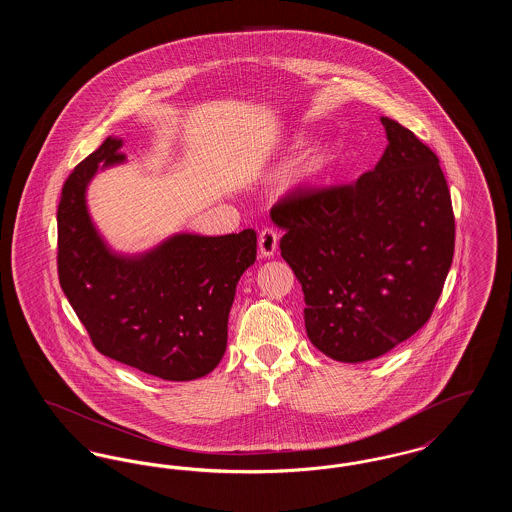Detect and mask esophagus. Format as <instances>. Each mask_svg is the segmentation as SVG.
Returning a JSON list of instances; mask_svg holds the SVG:
<instances>
[{
  "instance_id": "34e87169",
  "label": "esophagus",
  "mask_w": 512,
  "mask_h": 512,
  "mask_svg": "<svg viewBox=\"0 0 512 512\" xmlns=\"http://www.w3.org/2000/svg\"><path fill=\"white\" fill-rule=\"evenodd\" d=\"M278 242H280V236L272 228H265L259 234V253H261V257H265V259L274 257L276 249H278Z\"/></svg>"
}]
</instances>
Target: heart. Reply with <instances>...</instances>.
Here are the masks:
<instances>
[{"instance_id":"heart-1","label":"heart","mask_w":512,"mask_h":512,"mask_svg":"<svg viewBox=\"0 0 512 512\" xmlns=\"http://www.w3.org/2000/svg\"><path fill=\"white\" fill-rule=\"evenodd\" d=\"M305 138L303 134H295L292 140L288 142L286 151H295L301 146H305ZM338 159L336 147L332 144H317V146L307 149L303 153V157L297 161V165L293 167L292 176H290V186L293 188H311L318 184L320 180L326 178V174L334 167Z\"/></svg>"}]
</instances>
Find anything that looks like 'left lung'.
Wrapping results in <instances>:
<instances>
[{
    "label": "left lung",
    "mask_w": 512,
    "mask_h": 512,
    "mask_svg": "<svg viewBox=\"0 0 512 512\" xmlns=\"http://www.w3.org/2000/svg\"><path fill=\"white\" fill-rule=\"evenodd\" d=\"M388 147L355 182L288 195L270 211L305 295L311 343L365 363L409 340L432 315L453 261L455 219L436 153L380 119Z\"/></svg>",
    "instance_id": "left-lung-1"
}]
</instances>
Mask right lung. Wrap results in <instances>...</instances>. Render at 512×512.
I'll return each mask as SVG.
<instances>
[{"label": "right lung", "instance_id": "obj_1", "mask_svg": "<svg viewBox=\"0 0 512 512\" xmlns=\"http://www.w3.org/2000/svg\"><path fill=\"white\" fill-rule=\"evenodd\" d=\"M109 136L67 178L59 211V282L99 353L169 382L207 376L228 340L240 276L255 263L257 234L176 232L140 253L115 251L88 209L99 171L124 163Z\"/></svg>", "mask_w": 512, "mask_h": 512}]
</instances>
